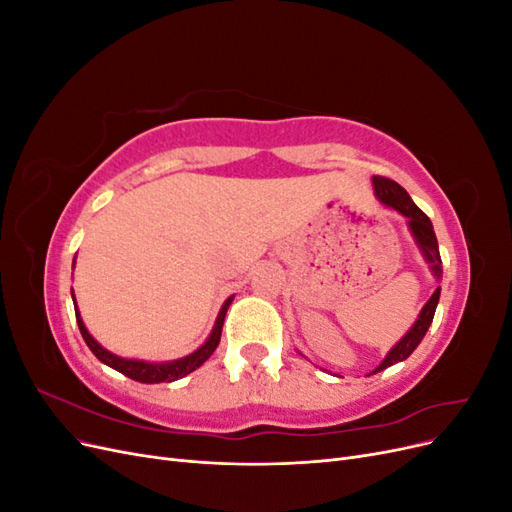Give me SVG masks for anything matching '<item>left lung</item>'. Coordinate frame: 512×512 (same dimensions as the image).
Wrapping results in <instances>:
<instances>
[{"label":"left lung","mask_w":512,"mask_h":512,"mask_svg":"<svg viewBox=\"0 0 512 512\" xmlns=\"http://www.w3.org/2000/svg\"><path fill=\"white\" fill-rule=\"evenodd\" d=\"M371 181H374L376 196L380 198V203L386 205V207H393L395 211H399L401 215H406V218L410 220V228L414 232V239L418 241V245H421L425 258L431 262L433 273H436V277H440L442 275V269H440L442 258H440L438 239H436V232H433L431 220L412 203V198L408 196V192L404 188H401L399 183L386 179V177H380V175H376ZM438 301H440V288H436V292L431 294V299L425 303L421 316H418V320L414 322V327L404 335V339H401V342L389 354H386V359L380 363V367L376 371H382L386 367H391L399 361L408 359V356L414 352V348L421 344V339L425 337L429 324L433 320V314H436ZM376 371H374V374H376Z\"/></svg>","instance_id":"obj_1"}]
</instances>
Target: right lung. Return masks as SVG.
Masks as SVG:
<instances>
[{
	"mask_svg": "<svg viewBox=\"0 0 512 512\" xmlns=\"http://www.w3.org/2000/svg\"><path fill=\"white\" fill-rule=\"evenodd\" d=\"M74 299V294H72ZM230 305V299L222 305L220 309V316L218 320H215V327H213V333L209 335V339L205 342V346H200L196 352H192L190 356H185V359H179V361H173V363H145V361H130V359H121V356H115L108 350H104L94 337L89 335V331L85 329V324L79 316V309L74 307L76 312V322H79V329H81V335L85 339V344L89 346V350L94 352L98 359L102 363H106L108 367H113L117 371H121L123 376H128L136 382H145V384H158V382H173V380H179L183 376L192 374V371L196 367L203 365L209 356L213 354V350L218 348L220 344V335H222V327H224V316H226V309Z\"/></svg>",
	"mask_w": 512,
	"mask_h": 512,
	"instance_id": "right-lung-1",
	"label": "right lung"
}]
</instances>
